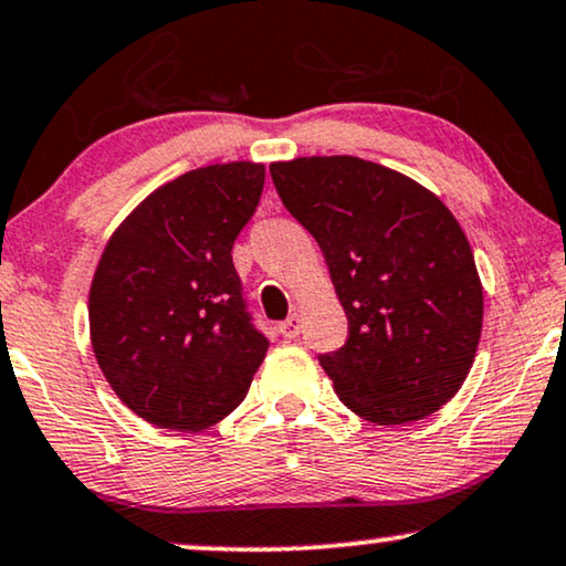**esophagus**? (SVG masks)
<instances>
[{"mask_svg": "<svg viewBox=\"0 0 566 566\" xmlns=\"http://www.w3.org/2000/svg\"><path fill=\"white\" fill-rule=\"evenodd\" d=\"M300 328H303V315L292 313L290 318L279 326V334H282L284 338H295L300 334Z\"/></svg>", "mask_w": 566, "mask_h": 566, "instance_id": "1", "label": "esophagus"}]
</instances>
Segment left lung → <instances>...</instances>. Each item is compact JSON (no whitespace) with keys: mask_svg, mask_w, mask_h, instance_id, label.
Here are the masks:
<instances>
[{"mask_svg":"<svg viewBox=\"0 0 566 566\" xmlns=\"http://www.w3.org/2000/svg\"><path fill=\"white\" fill-rule=\"evenodd\" d=\"M284 207L318 240L349 321L321 354L346 409L409 424L446 406L476 357L484 290L469 238L437 196L352 155L271 163Z\"/></svg>","mask_w":566,"mask_h":566,"instance_id":"left-lung-1","label":"left lung"}]
</instances>
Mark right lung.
Segmentation results:
<instances>
[{
	"instance_id": "right-lung-1",
	"label": "right lung",
	"mask_w": 566,
	"mask_h": 566,
	"mask_svg": "<svg viewBox=\"0 0 566 566\" xmlns=\"http://www.w3.org/2000/svg\"><path fill=\"white\" fill-rule=\"evenodd\" d=\"M263 180V163L251 160L188 170L139 201L103 248L87 300L90 342L113 394L149 424H217L266 357L232 263Z\"/></svg>"
}]
</instances>
